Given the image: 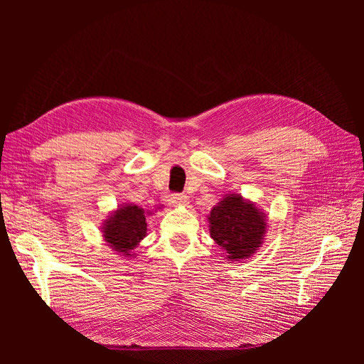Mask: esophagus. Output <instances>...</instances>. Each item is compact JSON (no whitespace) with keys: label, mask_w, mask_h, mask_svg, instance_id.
Returning <instances> with one entry per match:
<instances>
[{"label":"esophagus","mask_w":364,"mask_h":364,"mask_svg":"<svg viewBox=\"0 0 364 364\" xmlns=\"http://www.w3.org/2000/svg\"><path fill=\"white\" fill-rule=\"evenodd\" d=\"M170 200H171L173 205H179V206H185V205H188V202H190L188 196L183 194V193H174V194H171V199Z\"/></svg>","instance_id":"esophagus-1"}]
</instances>
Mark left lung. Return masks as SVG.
Wrapping results in <instances>:
<instances>
[{
	"mask_svg": "<svg viewBox=\"0 0 364 364\" xmlns=\"http://www.w3.org/2000/svg\"><path fill=\"white\" fill-rule=\"evenodd\" d=\"M208 218L211 237L230 259L249 257L259 247L266 232L264 215L238 194L225 197Z\"/></svg>",
	"mask_w": 364,
	"mask_h": 364,
	"instance_id": "left-lung-1",
	"label": "left lung"
}]
</instances>
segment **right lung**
<instances>
[{
    "mask_svg": "<svg viewBox=\"0 0 364 364\" xmlns=\"http://www.w3.org/2000/svg\"><path fill=\"white\" fill-rule=\"evenodd\" d=\"M147 223L144 209L136 205H126L107 220L105 226V238L117 252L129 255V250L136 247L146 237Z\"/></svg>",
    "mask_w": 364,
    "mask_h": 364,
    "instance_id": "obj_1",
    "label": "right lung"
}]
</instances>
